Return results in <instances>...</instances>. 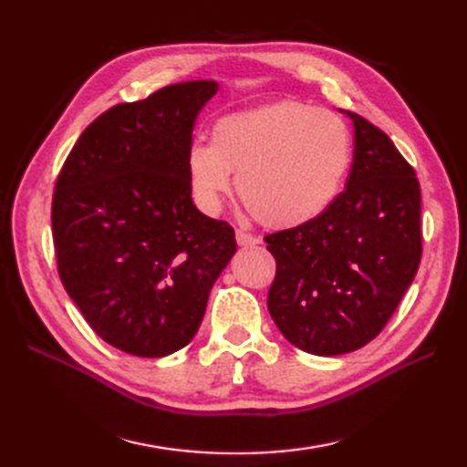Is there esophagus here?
<instances>
[{
	"instance_id": "1",
	"label": "esophagus",
	"mask_w": 467,
	"mask_h": 467,
	"mask_svg": "<svg viewBox=\"0 0 467 467\" xmlns=\"http://www.w3.org/2000/svg\"><path fill=\"white\" fill-rule=\"evenodd\" d=\"M236 243H239V246H244V249H249V246H256L261 241L256 239V236L251 234V233L236 231Z\"/></svg>"
}]
</instances>
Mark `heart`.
I'll use <instances>...</instances> for the list:
<instances>
[{"instance_id":"1","label":"heart","mask_w":467,"mask_h":467,"mask_svg":"<svg viewBox=\"0 0 467 467\" xmlns=\"http://www.w3.org/2000/svg\"><path fill=\"white\" fill-rule=\"evenodd\" d=\"M351 166V132L339 116L301 102H276L223 116L213 142L186 150L194 202L216 214L233 191L266 226L315 221L339 196Z\"/></svg>"}]
</instances>
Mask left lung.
I'll use <instances>...</instances> for the list:
<instances>
[{"mask_svg": "<svg viewBox=\"0 0 467 467\" xmlns=\"http://www.w3.org/2000/svg\"><path fill=\"white\" fill-rule=\"evenodd\" d=\"M353 120L347 188L315 221L265 236L276 261L266 306L299 349L333 357L381 333L421 261L415 171L379 128Z\"/></svg>", "mask_w": 467, "mask_h": 467, "instance_id": "8db88e82", "label": "left lung"}]
</instances>
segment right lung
I'll return each mask as SVG.
<instances>
[{
    "label": "right lung",
    "instance_id": "add662e5",
    "mask_svg": "<svg viewBox=\"0 0 467 467\" xmlns=\"http://www.w3.org/2000/svg\"><path fill=\"white\" fill-rule=\"evenodd\" d=\"M218 84L166 86L118 104L78 138L56 181L57 273L84 319L116 349L166 357L191 343L233 226L192 202L186 150Z\"/></svg>",
    "mask_w": 467,
    "mask_h": 467
}]
</instances>
